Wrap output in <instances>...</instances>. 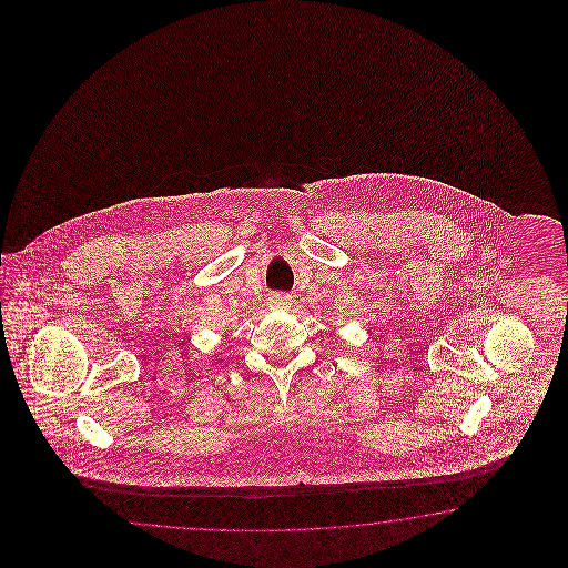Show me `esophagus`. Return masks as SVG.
Instances as JSON below:
<instances>
[{
	"instance_id": "esophagus-1",
	"label": "esophagus",
	"mask_w": 568,
	"mask_h": 568,
	"mask_svg": "<svg viewBox=\"0 0 568 568\" xmlns=\"http://www.w3.org/2000/svg\"><path fill=\"white\" fill-rule=\"evenodd\" d=\"M290 304H292V296L288 294H272L270 296V306L276 311H286L290 308Z\"/></svg>"
}]
</instances>
